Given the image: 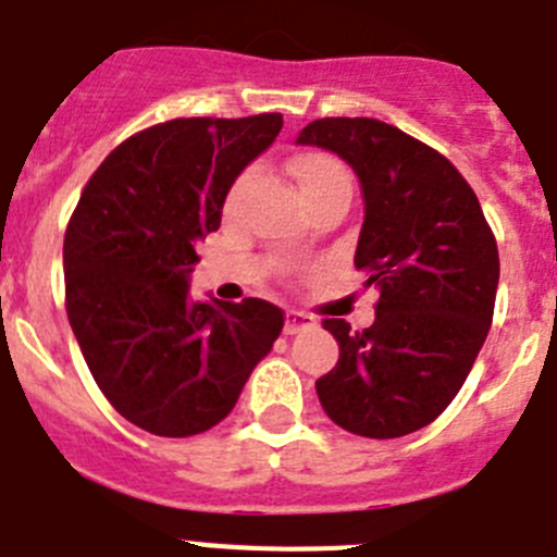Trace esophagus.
I'll list each match as a JSON object with an SVG mask.
<instances>
[{"label": "esophagus", "instance_id": "1", "mask_svg": "<svg viewBox=\"0 0 557 557\" xmlns=\"http://www.w3.org/2000/svg\"><path fill=\"white\" fill-rule=\"evenodd\" d=\"M309 326H314L312 314L295 312V309H289V312H287V323H284V332H287V334H298V332H304V329H309Z\"/></svg>", "mask_w": 557, "mask_h": 557}]
</instances>
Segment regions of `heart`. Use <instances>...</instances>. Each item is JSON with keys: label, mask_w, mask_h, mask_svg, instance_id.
Here are the masks:
<instances>
[{"label": "heart", "mask_w": 557, "mask_h": 557, "mask_svg": "<svg viewBox=\"0 0 557 557\" xmlns=\"http://www.w3.org/2000/svg\"><path fill=\"white\" fill-rule=\"evenodd\" d=\"M293 172H295V178H298V186H301L304 191V200H307L309 206L321 203V200L326 198H334V195H348V198H351V189H354L351 175H348L346 166L339 164L334 156H329V152L307 150L301 152V156H295ZM245 181H248V172H243V175L231 184L223 203L225 211H231L236 206Z\"/></svg>", "instance_id": "b5f03b06"}]
</instances>
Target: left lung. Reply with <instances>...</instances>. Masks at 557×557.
<instances>
[{"mask_svg":"<svg viewBox=\"0 0 557 557\" xmlns=\"http://www.w3.org/2000/svg\"><path fill=\"white\" fill-rule=\"evenodd\" d=\"M298 145L337 152L359 175L366 223L354 264L379 289L373 326L323 321L339 359L314 391L354 435H410L451 405L488 337L494 231L457 166L387 122L326 116L309 122Z\"/></svg>","mask_w":557,"mask_h":557,"instance_id":"left-lung-1","label":"left lung"}]
</instances>
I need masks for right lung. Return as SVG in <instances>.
Wrapping results in <instances>:
<instances>
[{
	"label": "right lung",
	"mask_w": 557,
	"mask_h": 557,
	"mask_svg": "<svg viewBox=\"0 0 557 557\" xmlns=\"http://www.w3.org/2000/svg\"><path fill=\"white\" fill-rule=\"evenodd\" d=\"M282 125V113L189 116L133 133L69 218L63 278L77 346L113 410L152 435L220 424L282 334L284 312L262 298H189L195 245L220 228L231 184Z\"/></svg>",
	"instance_id": "obj_1"
}]
</instances>
